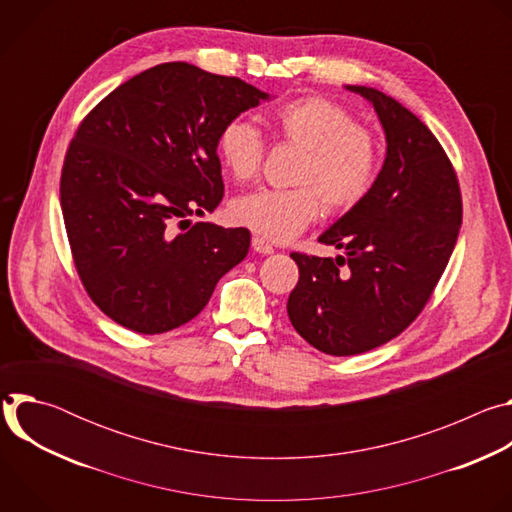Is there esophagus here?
<instances>
[{"mask_svg":"<svg viewBox=\"0 0 512 512\" xmlns=\"http://www.w3.org/2000/svg\"><path fill=\"white\" fill-rule=\"evenodd\" d=\"M251 245H253V251H257L261 255H271L273 253V245L267 243L263 237H253Z\"/></svg>","mask_w":512,"mask_h":512,"instance_id":"1","label":"esophagus"}]
</instances>
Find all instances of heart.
<instances>
[{
    "label": "heart",
    "instance_id": "b5f03b06",
    "mask_svg": "<svg viewBox=\"0 0 512 512\" xmlns=\"http://www.w3.org/2000/svg\"><path fill=\"white\" fill-rule=\"evenodd\" d=\"M269 125L281 143L302 150L294 172L300 186L239 196L231 204L237 225L267 241H291L320 216L322 202L332 212H348L375 188L379 143L338 103L322 97L287 101L269 115ZM216 152L235 180L247 182L261 170L265 141L253 123L233 119L218 133Z\"/></svg>",
    "mask_w": 512,
    "mask_h": 512
}]
</instances>
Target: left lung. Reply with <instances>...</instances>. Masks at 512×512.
<instances>
[{
  "label": "left lung",
  "mask_w": 512,
  "mask_h": 512,
  "mask_svg": "<svg viewBox=\"0 0 512 512\" xmlns=\"http://www.w3.org/2000/svg\"><path fill=\"white\" fill-rule=\"evenodd\" d=\"M346 89L373 103L387 158L371 194L318 239L344 257L291 253L300 279L287 300L291 326L332 356L373 350L421 314L462 225L456 170L427 125L377 89Z\"/></svg>",
  "instance_id": "obj_1"
}]
</instances>
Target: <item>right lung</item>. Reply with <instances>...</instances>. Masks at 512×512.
I'll return each mask as SVG.
<instances>
[{
    "instance_id": "add662e5",
    "label": "right lung",
    "mask_w": 512,
    "mask_h": 512,
    "mask_svg": "<svg viewBox=\"0 0 512 512\" xmlns=\"http://www.w3.org/2000/svg\"><path fill=\"white\" fill-rule=\"evenodd\" d=\"M269 95L237 77L164 62L81 121L60 176L68 245L89 298L137 334L196 318L251 245L249 229L190 225L225 184L216 139Z\"/></svg>"
}]
</instances>
